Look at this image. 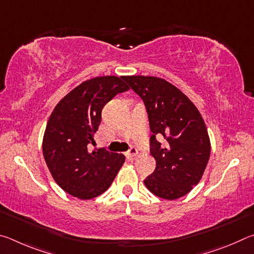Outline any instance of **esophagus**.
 <instances>
[{
  "label": "esophagus",
  "instance_id": "obj_1",
  "mask_svg": "<svg viewBox=\"0 0 254 254\" xmlns=\"http://www.w3.org/2000/svg\"><path fill=\"white\" fill-rule=\"evenodd\" d=\"M136 154H137V149L135 147H131L130 150H128V151H127V156L131 157V158L135 157Z\"/></svg>",
  "mask_w": 254,
  "mask_h": 254
}]
</instances>
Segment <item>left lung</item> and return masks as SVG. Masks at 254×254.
<instances>
[{"mask_svg": "<svg viewBox=\"0 0 254 254\" xmlns=\"http://www.w3.org/2000/svg\"><path fill=\"white\" fill-rule=\"evenodd\" d=\"M142 98L152 135L150 152L157 167L145 178L150 191L163 199L187 195L199 183L210 156L207 127L194 103L176 86L154 76H124ZM164 136L161 145L157 137Z\"/></svg>", "mask_w": 254, "mask_h": 254, "instance_id": "left-lung-1", "label": "left lung"}]
</instances>
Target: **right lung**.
<instances>
[{
	"mask_svg": "<svg viewBox=\"0 0 254 254\" xmlns=\"http://www.w3.org/2000/svg\"><path fill=\"white\" fill-rule=\"evenodd\" d=\"M127 89L124 76L94 77L68 93L51 113L42 152L55 182L69 195L79 199L100 196L126 161L123 154L89 148L95 144L103 107Z\"/></svg>",
	"mask_w": 254,
	"mask_h": 254,
	"instance_id": "add662e5",
	"label": "right lung"
}]
</instances>
